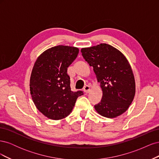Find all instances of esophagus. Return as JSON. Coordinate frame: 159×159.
<instances>
[{
    "label": "esophagus",
    "mask_w": 159,
    "mask_h": 159,
    "mask_svg": "<svg viewBox=\"0 0 159 159\" xmlns=\"http://www.w3.org/2000/svg\"><path fill=\"white\" fill-rule=\"evenodd\" d=\"M90 90H91V88H90V86L89 85H85L84 88V91L85 93H89Z\"/></svg>",
    "instance_id": "esophagus-1"
}]
</instances>
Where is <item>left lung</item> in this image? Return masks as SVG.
<instances>
[{
  "mask_svg": "<svg viewBox=\"0 0 159 159\" xmlns=\"http://www.w3.org/2000/svg\"><path fill=\"white\" fill-rule=\"evenodd\" d=\"M81 52L93 66L103 91L101 102L94 106L96 111L107 118L117 117L125 112L135 94V81L126 57L107 44L84 48Z\"/></svg>",
  "mask_w": 159,
  "mask_h": 159,
  "instance_id": "left-lung-1",
  "label": "left lung"
}]
</instances>
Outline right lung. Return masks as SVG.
<instances>
[{
  "mask_svg": "<svg viewBox=\"0 0 159 159\" xmlns=\"http://www.w3.org/2000/svg\"><path fill=\"white\" fill-rule=\"evenodd\" d=\"M78 53L76 47L54 46L42 53L34 65L30 94L36 108L48 118L60 120L66 117L77 99L84 94L81 91L71 90L70 78L67 73Z\"/></svg>",
  "mask_w": 159,
  "mask_h": 159,
  "instance_id": "right-lung-1",
  "label": "right lung"
}]
</instances>
